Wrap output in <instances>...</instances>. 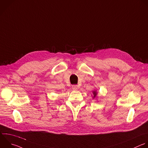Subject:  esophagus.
Instances as JSON below:
<instances>
[{"instance_id":"34e87169","label":"esophagus","mask_w":148,"mask_h":148,"mask_svg":"<svg viewBox=\"0 0 148 148\" xmlns=\"http://www.w3.org/2000/svg\"><path fill=\"white\" fill-rule=\"evenodd\" d=\"M72 89H73L74 90H76L78 89L77 85H72Z\"/></svg>"}]
</instances>
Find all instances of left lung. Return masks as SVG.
<instances>
[{
	"mask_svg": "<svg viewBox=\"0 0 148 148\" xmlns=\"http://www.w3.org/2000/svg\"><path fill=\"white\" fill-rule=\"evenodd\" d=\"M92 92H93V98L94 99L95 97H96V95H97V92H96V90H94V91H93Z\"/></svg>",
	"mask_w": 148,
	"mask_h": 148,
	"instance_id": "left-lung-1",
	"label": "left lung"
}]
</instances>
